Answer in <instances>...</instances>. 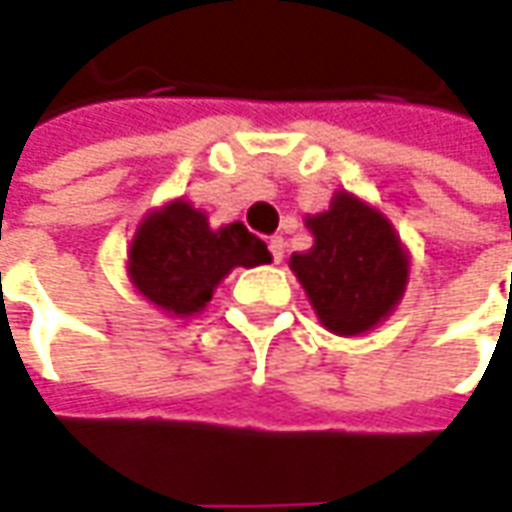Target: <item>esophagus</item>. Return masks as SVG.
<instances>
[{
    "mask_svg": "<svg viewBox=\"0 0 512 512\" xmlns=\"http://www.w3.org/2000/svg\"><path fill=\"white\" fill-rule=\"evenodd\" d=\"M269 252H272L274 263H280V260H283V252H286V240L280 238V235L269 238Z\"/></svg>",
    "mask_w": 512,
    "mask_h": 512,
    "instance_id": "obj_1",
    "label": "esophagus"
}]
</instances>
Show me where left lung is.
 <instances>
[{"label":"left lung","mask_w":512,"mask_h":512,"mask_svg":"<svg viewBox=\"0 0 512 512\" xmlns=\"http://www.w3.org/2000/svg\"><path fill=\"white\" fill-rule=\"evenodd\" d=\"M314 246L289 266L320 323L340 337L379 326L405 294L408 252L391 221L351 192H337L328 212L309 215Z\"/></svg>","instance_id":"1"}]
</instances>
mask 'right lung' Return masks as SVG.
Returning a JSON list of instances; mask_svg holds the SVG:
<instances>
[{
    "label": "right lung",
    "mask_w": 512,
    "mask_h": 512,
    "mask_svg": "<svg viewBox=\"0 0 512 512\" xmlns=\"http://www.w3.org/2000/svg\"><path fill=\"white\" fill-rule=\"evenodd\" d=\"M269 260L266 243L243 223L212 229L201 209L181 198L141 221L130 243L127 274L138 294L169 317H192L206 309L212 291L235 266L252 269Z\"/></svg>",
    "instance_id": "obj_1"
}]
</instances>
